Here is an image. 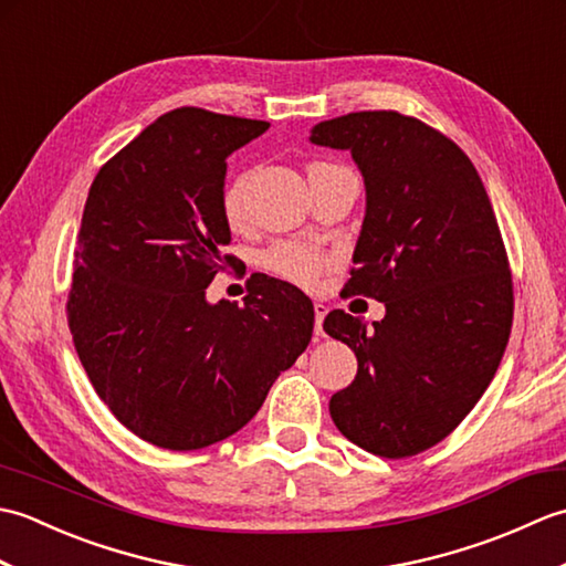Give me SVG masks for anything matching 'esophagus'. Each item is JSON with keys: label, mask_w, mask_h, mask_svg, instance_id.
Here are the masks:
<instances>
[{"label": "esophagus", "mask_w": 566, "mask_h": 566, "mask_svg": "<svg viewBox=\"0 0 566 566\" xmlns=\"http://www.w3.org/2000/svg\"><path fill=\"white\" fill-rule=\"evenodd\" d=\"M314 314H316L314 331H316V335H323V318H326V314H328V306L323 304V302H316L314 304Z\"/></svg>", "instance_id": "esophagus-1"}]
</instances>
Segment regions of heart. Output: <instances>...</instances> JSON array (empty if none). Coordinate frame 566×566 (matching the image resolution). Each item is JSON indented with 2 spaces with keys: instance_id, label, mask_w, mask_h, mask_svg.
I'll return each mask as SVG.
<instances>
[{
  "instance_id": "obj_1",
  "label": "heart",
  "mask_w": 566,
  "mask_h": 566,
  "mask_svg": "<svg viewBox=\"0 0 566 566\" xmlns=\"http://www.w3.org/2000/svg\"><path fill=\"white\" fill-rule=\"evenodd\" d=\"M314 167H323V163H314L308 170H314ZM243 191H245V175L235 177L233 182H228V187L223 189L221 209H223L226 221L231 226H235L240 219H243ZM258 262L264 272L304 286V290L316 286L318 276L331 268V258L326 252L302 245V243H290V240H276V243H272L270 248H264L260 252Z\"/></svg>"
}]
</instances>
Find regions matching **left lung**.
I'll return each instance as SVG.
<instances>
[{
    "label": "left lung",
    "mask_w": 566,
    "mask_h": 566,
    "mask_svg": "<svg viewBox=\"0 0 566 566\" xmlns=\"http://www.w3.org/2000/svg\"><path fill=\"white\" fill-rule=\"evenodd\" d=\"M311 143L350 150L365 177L345 292L387 306L375 328L340 308L323 321L357 355L331 418L363 450L401 460L448 438L496 375L513 323L506 245L472 160L418 118L355 112L314 126Z\"/></svg>",
    "instance_id": "8db88e82"
}]
</instances>
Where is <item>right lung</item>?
I'll list each match as a JSON object with an SVG mask.
<instances>
[{"label":"right lung","instance_id":"1","mask_svg":"<svg viewBox=\"0 0 566 566\" xmlns=\"http://www.w3.org/2000/svg\"><path fill=\"white\" fill-rule=\"evenodd\" d=\"M268 128L197 106L167 112L102 165L84 203L72 343L118 423L165 450L238 432L314 333L311 298L274 276L252 282L243 306L207 302L233 262L221 252L226 158Z\"/></svg>","mask_w":566,"mask_h":566}]
</instances>
